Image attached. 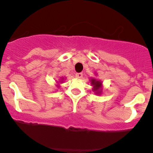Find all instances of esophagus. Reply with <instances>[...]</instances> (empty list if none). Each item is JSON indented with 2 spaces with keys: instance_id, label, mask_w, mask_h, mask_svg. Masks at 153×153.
I'll return each instance as SVG.
<instances>
[{
  "instance_id": "esophagus-1",
  "label": "esophagus",
  "mask_w": 153,
  "mask_h": 153,
  "mask_svg": "<svg viewBox=\"0 0 153 153\" xmlns=\"http://www.w3.org/2000/svg\"><path fill=\"white\" fill-rule=\"evenodd\" d=\"M75 77H76L77 78H81L83 77V73H81V72L76 73L75 74Z\"/></svg>"
}]
</instances>
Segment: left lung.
<instances>
[{"instance_id": "1", "label": "left lung", "mask_w": 153, "mask_h": 153, "mask_svg": "<svg viewBox=\"0 0 153 153\" xmlns=\"http://www.w3.org/2000/svg\"><path fill=\"white\" fill-rule=\"evenodd\" d=\"M91 83L93 85V90L96 92V93H99L101 91H99V89L101 86V82L99 81H96L95 79L91 80Z\"/></svg>"}]
</instances>
